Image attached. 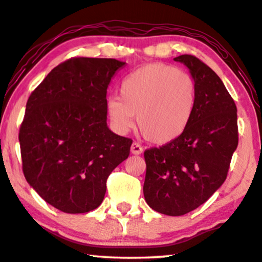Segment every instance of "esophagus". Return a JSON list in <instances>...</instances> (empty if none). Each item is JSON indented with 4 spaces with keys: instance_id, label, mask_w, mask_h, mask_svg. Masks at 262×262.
<instances>
[{
    "instance_id": "esophagus-1",
    "label": "esophagus",
    "mask_w": 262,
    "mask_h": 262,
    "mask_svg": "<svg viewBox=\"0 0 262 262\" xmlns=\"http://www.w3.org/2000/svg\"><path fill=\"white\" fill-rule=\"evenodd\" d=\"M130 152H132V154H136V156H138V154H141L143 152V148L140 146V143L133 142L130 146Z\"/></svg>"
}]
</instances>
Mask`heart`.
<instances>
[{"label": "heart", "instance_id": "b5f03b06", "mask_svg": "<svg viewBox=\"0 0 262 262\" xmlns=\"http://www.w3.org/2000/svg\"><path fill=\"white\" fill-rule=\"evenodd\" d=\"M120 97L106 99V113L114 129L126 134L134 116L142 135L165 145L179 138L191 122L197 103L192 76L174 66L148 64L122 79Z\"/></svg>", "mask_w": 262, "mask_h": 262}]
</instances>
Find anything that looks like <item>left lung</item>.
<instances>
[{
  "label": "left lung",
  "mask_w": 262,
  "mask_h": 262,
  "mask_svg": "<svg viewBox=\"0 0 262 262\" xmlns=\"http://www.w3.org/2000/svg\"><path fill=\"white\" fill-rule=\"evenodd\" d=\"M190 70L197 103L185 132L145 150L143 196L150 208L182 216L205 203L224 183L238 143L237 109L219 76L191 54L174 58Z\"/></svg>",
  "instance_id": "8db88e82"
}]
</instances>
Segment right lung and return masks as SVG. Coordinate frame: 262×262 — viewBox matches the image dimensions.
Here are the masks:
<instances>
[{
    "instance_id": "right-lung-1",
    "label": "right lung",
    "mask_w": 262,
    "mask_h": 262,
    "mask_svg": "<svg viewBox=\"0 0 262 262\" xmlns=\"http://www.w3.org/2000/svg\"><path fill=\"white\" fill-rule=\"evenodd\" d=\"M124 64L68 59L29 96L19 132L22 171L39 196L62 212L98 208L110 173L129 156L133 140L106 126V89Z\"/></svg>"
}]
</instances>
